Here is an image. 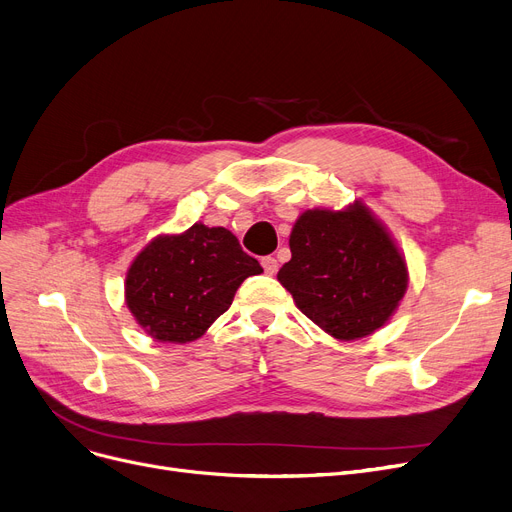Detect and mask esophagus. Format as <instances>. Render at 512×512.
<instances>
[{"instance_id": "obj_1", "label": "esophagus", "mask_w": 512, "mask_h": 512, "mask_svg": "<svg viewBox=\"0 0 512 512\" xmlns=\"http://www.w3.org/2000/svg\"><path fill=\"white\" fill-rule=\"evenodd\" d=\"M261 265H263V272L268 276H274L278 272V261L274 257H263Z\"/></svg>"}]
</instances>
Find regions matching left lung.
Here are the masks:
<instances>
[{"label":"left lung","mask_w":512,"mask_h":512,"mask_svg":"<svg viewBox=\"0 0 512 512\" xmlns=\"http://www.w3.org/2000/svg\"><path fill=\"white\" fill-rule=\"evenodd\" d=\"M291 261L278 280L328 335L353 341L381 328L402 301L408 270L387 230L355 203L305 211L291 232Z\"/></svg>","instance_id":"8db88e82"}]
</instances>
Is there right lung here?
I'll return each mask as SVG.
<instances>
[{"label":"right lung","instance_id":"obj_1","mask_svg":"<svg viewBox=\"0 0 512 512\" xmlns=\"http://www.w3.org/2000/svg\"><path fill=\"white\" fill-rule=\"evenodd\" d=\"M261 272L230 230L194 224L184 234L154 238L136 257L125 301L152 339L190 343L232 305L236 288Z\"/></svg>","mask_w":512,"mask_h":512}]
</instances>
